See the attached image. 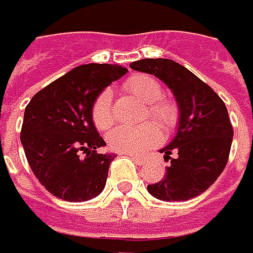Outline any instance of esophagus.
Masks as SVG:
<instances>
[{
    "label": "esophagus",
    "mask_w": 253,
    "mask_h": 253,
    "mask_svg": "<svg viewBox=\"0 0 253 253\" xmlns=\"http://www.w3.org/2000/svg\"><path fill=\"white\" fill-rule=\"evenodd\" d=\"M134 161H135V164L138 166H144L145 164V158H142V157H135V155H129Z\"/></svg>",
    "instance_id": "esophagus-1"
}]
</instances>
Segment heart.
Returning a JSON list of instances; mask_svg holds the SVG:
<instances>
[{
	"mask_svg": "<svg viewBox=\"0 0 253 253\" xmlns=\"http://www.w3.org/2000/svg\"><path fill=\"white\" fill-rule=\"evenodd\" d=\"M124 89L129 92L136 99L145 103L147 114L145 119H153L154 122L166 132H170L178 122V108L171 99L163 96V86L155 78L150 75H134L124 83ZM90 115L95 126L100 131L109 129L114 122L115 115L112 109V95L109 89H103L95 98ZM161 139L160 129L155 125L142 126H118L109 135V147L117 153L141 155L150 148L155 147Z\"/></svg>",
	"mask_w": 253,
	"mask_h": 253,
	"instance_id": "heart-1",
	"label": "heart"
}]
</instances>
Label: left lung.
I'll list each match as a JSON object with an SVG mask.
<instances>
[{"label":"left lung","mask_w":253,"mask_h":253,"mask_svg":"<svg viewBox=\"0 0 253 253\" xmlns=\"http://www.w3.org/2000/svg\"><path fill=\"white\" fill-rule=\"evenodd\" d=\"M131 69L161 79L180 109L177 135L161 150L170 167L161 181L148 184L150 194L166 202L197 197L217 180L229 160L233 128L225 102L208 83L170 59H142L131 63Z\"/></svg>","instance_id":"8db88e82"}]
</instances>
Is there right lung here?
<instances>
[{"mask_svg":"<svg viewBox=\"0 0 253 253\" xmlns=\"http://www.w3.org/2000/svg\"><path fill=\"white\" fill-rule=\"evenodd\" d=\"M126 72L112 64L78 66L26 106L21 144L31 171L53 196L84 202L105 187L115 155L96 153L106 142L93 125L90 108L99 92Z\"/></svg>","mask_w":253,"mask_h":253,"instance_id":"add662e5","label":"right lung"}]
</instances>
